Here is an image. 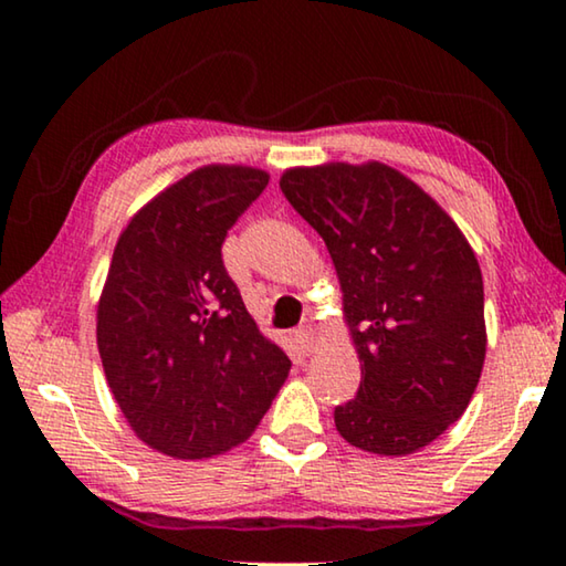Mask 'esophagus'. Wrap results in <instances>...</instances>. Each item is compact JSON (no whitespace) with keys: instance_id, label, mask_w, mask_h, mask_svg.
Returning <instances> with one entry per match:
<instances>
[{"instance_id":"obj_1","label":"esophagus","mask_w":566,"mask_h":566,"mask_svg":"<svg viewBox=\"0 0 566 566\" xmlns=\"http://www.w3.org/2000/svg\"><path fill=\"white\" fill-rule=\"evenodd\" d=\"M296 345H298V350L304 353V355L314 353V345H316V329L312 327V324H306V327H301V329L296 332Z\"/></svg>"}]
</instances>
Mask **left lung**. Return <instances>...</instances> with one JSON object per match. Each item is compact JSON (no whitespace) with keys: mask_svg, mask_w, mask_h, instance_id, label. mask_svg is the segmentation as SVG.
<instances>
[{"mask_svg":"<svg viewBox=\"0 0 566 566\" xmlns=\"http://www.w3.org/2000/svg\"><path fill=\"white\" fill-rule=\"evenodd\" d=\"M319 231L343 291L360 389L335 407L360 451L409 455L467 412L486 355L476 254L420 185L384 161H327L281 175Z\"/></svg>","mask_w":566,"mask_h":566,"instance_id":"8db88e82","label":"left lung"}]
</instances>
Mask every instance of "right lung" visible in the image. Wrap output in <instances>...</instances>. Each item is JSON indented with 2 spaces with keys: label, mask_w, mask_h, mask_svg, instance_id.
Returning <instances> with one entry per match:
<instances>
[{
  "label": "right lung",
  "mask_w": 566,
  "mask_h": 566,
  "mask_svg": "<svg viewBox=\"0 0 566 566\" xmlns=\"http://www.w3.org/2000/svg\"><path fill=\"white\" fill-rule=\"evenodd\" d=\"M247 165H206L130 216L97 301L107 386L138 440L182 461L244 443L291 370L221 260L227 231L265 190Z\"/></svg>",
  "instance_id": "add662e5"
}]
</instances>
